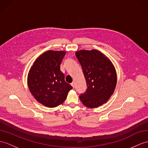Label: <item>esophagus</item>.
I'll use <instances>...</instances> for the list:
<instances>
[{"instance_id":"obj_1","label":"esophagus","mask_w":148,"mask_h":148,"mask_svg":"<svg viewBox=\"0 0 148 148\" xmlns=\"http://www.w3.org/2000/svg\"><path fill=\"white\" fill-rule=\"evenodd\" d=\"M71 86L73 87V88H75V82H72V83H71Z\"/></svg>"}]
</instances>
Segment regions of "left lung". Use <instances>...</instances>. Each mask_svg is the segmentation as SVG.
Masks as SVG:
<instances>
[{
	"label": "left lung",
	"instance_id": "1",
	"mask_svg": "<svg viewBox=\"0 0 148 148\" xmlns=\"http://www.w3.org/2000/svg\"><path fill=\"white\" fill-rule=\"evenodd\" d=\"M75 56L83 71L88 88L79 96L82 103L94 108L107 102L115 91L117 81L115 68L100 51L82 50Z\"/></svg>",
	"mask_w": 148,
	"mask_h": 148
}]
</instances>
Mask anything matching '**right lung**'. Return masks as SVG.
I'll list each match as a JSON object with an SVG mask.
<instances>
[{
  "label": "right lung",
  "mask_w": 148,
  "mask_h": 148,
  "mask_svg": "<svg viewBox=\"0 0 148 148\" xmlns=\"http://www.w3.org/2000/svg\"><path fill=\"white\" fill-rule=\"evenodd\" d=\"M65 51L48 50L38 57L27 75V86L36 101L49 108L62 104L73 89L60 66Z\"/></svg>",
  "instance_id": "add662e5"
}]
</instances>
